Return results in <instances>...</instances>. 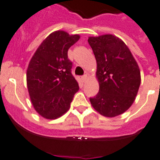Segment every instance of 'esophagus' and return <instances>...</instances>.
I'll use <instances>...</instances> for the list:
<instances>
[{"label": "esophagus", "instance_id": "34e87169", "mask_svg": "<svg viewBox=\"0 0 160 160\" xmlns=\"http://www.w3.org/2000/svg\"><path fill=\"white\" fill-rule=\"evenodd\" d=\"M87 79H88V75L87 74L83 75V77H81V80H82V81H83V82H85L86 80H87Z\"/></svg>", "mask_w": 160, "mask_h": 160}]
</instances>
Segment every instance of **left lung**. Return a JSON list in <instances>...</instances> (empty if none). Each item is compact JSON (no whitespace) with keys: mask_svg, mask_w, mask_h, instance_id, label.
Instances as JSON below:
<instances>
[{"mask_svg":"<svg viewBox=\"0 0 160 160\" xmlns=\"http://www.w3.org/2000/svg\"><path fill=\"white\" fill-rule=\"evenodd\" d=\"M96 60L100 90L90 98L93 108L105 117L123 114L133 103L141 83L140 70L128 47L112 34L89 37Z\"/></svg>","mask_w":160,"mask_h":160,"instance_id":"1","label":"left lung"}]
</instances>
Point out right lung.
Wrapping results in <instances>:
<instances>
[{"label": "right lung", "instance_id": "add662e5", "mask_svg": "<svg viewBox=\"0 0 160 160\" xmlns=\"http://www.w3.org/2000/svg\"><path fill=\"white\" fill-rule=\"evenodd\" d=\"M78 34L58 30L42 41L28 64L27 87L32 104L40 116L56 119L70 108L79 84L71 73L68 51L79 41Z\"/></svg>", "mask_w": 160, "mask_h": 160}]
</instances>
